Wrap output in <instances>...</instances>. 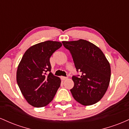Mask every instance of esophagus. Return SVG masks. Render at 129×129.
I'll return each mask as SVG.
<instances>
[{"mask_svg": "<svg viewBox=\"0 0 129 129\" xmlns=\"http://www.w3.org/2000/svg\"><path fill=\"white\" fill-rule=\"evenodd\" d=\"M67 77H65V76H61V79L63 80V81H64V80H66L67 79Z\"/></svg>", "mask_w": 129, "mask_h": 129, "instance_id": "1", "label": "esophagus"}]
</instances>
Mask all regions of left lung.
Wrapping results in <instances>:
<instances>
[{
	"label": "left lung",
	"instance_id": "left-lung-1",
	"mask_svg": "<svg viewBox=\"0 0 129 129\" xmlns=\"http://www.w3.org/2000/svg\"><path fill=\"white\" fill-rule=\"evenodd\" d=\"M72 54L77 72L73 76L74 87L70 90L75 100L83 106L98 103L107 91L111 76L110 66L101 50L86 40L62 41Z\"/></svg>",
	"mask_w": 129,
	"mask_h": 129
}]
</instances>
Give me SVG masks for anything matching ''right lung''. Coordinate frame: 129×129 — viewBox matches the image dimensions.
I'll return each instance as SVG.
<instances>
[{
  "label": "right lung",
  "instance_id": "add662e5",
  "mask_svg": "<svg viewBox=\"0 0 129 129\" xmlns=\"http://www.w3.org/2000/svg\"><path fill=\"white\" fill-rule=\"evenodd\" d=\"M61 46L60 42L52 41L35 44L25 51L17 67V83L23 97L33 107L47 106L60 87V78L50 72V58Z\"/></svg>",
  "mask_w": 129,
  "mask_h": 129
}]
</instances>
